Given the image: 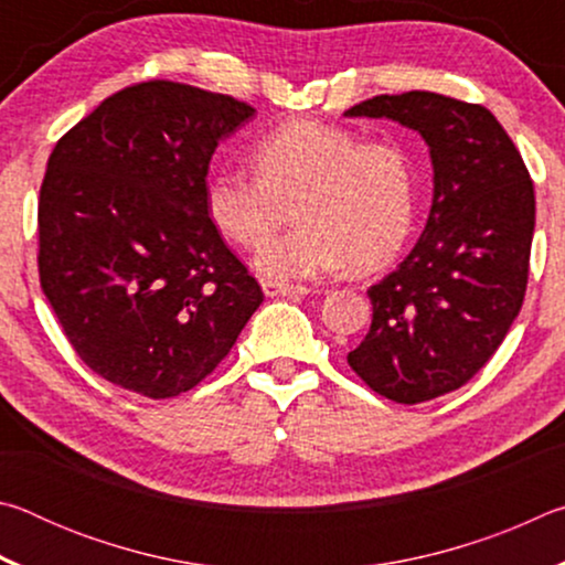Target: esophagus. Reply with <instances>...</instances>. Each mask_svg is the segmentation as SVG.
Returning <instances> with one entry per match:
<instances>
[{
  "label": "esophagus",
  "mask_w": 565,
  "mask_h": 565,
  "mask_svg": "<svg viewBox=\"0 0 565 565\" xmlns=\"http://www.w3.org/2000/svg\"><path fill=\"white\" fill-rule=\"evenodd\" d=\"M262 289L266 296H303L309 294L306 286H294V284H281V281H264Z\"/></svg>",
  "instance_id": "34e87169"
}]
</instances>
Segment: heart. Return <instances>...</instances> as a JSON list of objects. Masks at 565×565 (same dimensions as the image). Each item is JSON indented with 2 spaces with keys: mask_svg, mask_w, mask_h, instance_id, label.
<instances>
[{
  "mask_svg": "<svg viewBox=\"0 0 565 565\" xmlns=\"http://www.w3.org/2000/svg\"><path fill=\"white\" fill-rule=\"evenodd\" d=\"M252 161L254 174H212L204 204L216 232L244 248H259L294 204L299 224L266 244L254 262L266 279H319L349 264L374 271L406 244L416 174L398 141L294 119L264 134L252 147Z\"/></svg>",
  "mask_w": 565,
  "mask_h": 565,
  "instance_id": "heart-1",
  "label": "heart"
}]
</instances>
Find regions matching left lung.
Listing matches in <instances>:
<instances>
[{
	"label": "left lung",
	"instance_id": "obj_1",
	"mask_svg": "<svg viewBox=\"0 0 565 565\" xmlns=\"http://www.w3.org/2000/svg\"><path fill=\"white\" fill-rule=\"evenodd\" d=\"M347 117H386L431 149L434 204L424 234L369 289L374 319L349 353L363 384L396 404L461 388L519 317L535 224L533 181L493 114L434 92L381 94Z\"/></svg>",
	"mask_w": 565,
	"mask_h": 565
}]
</instances>
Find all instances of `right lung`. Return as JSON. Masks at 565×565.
I'll use <instances>...</instances> for the list:
<instances>
[{"label":"right lung","mask_w":565,"mask_h":565,"mask_svg":"<svg viewBox=\"0 0 565 565\" xmlns=\"http://www.w3.org/2000/svg\"><path fill=\"white\" fill-rule=\"evenodd\" d=\"M254 107L191 84L124 87L56 141L40 189V284L87 366L147 398L194 388L264 301L209 222L218 141Z\"/></svg>","instance_id":"right-lung-1"}]
</instances>
